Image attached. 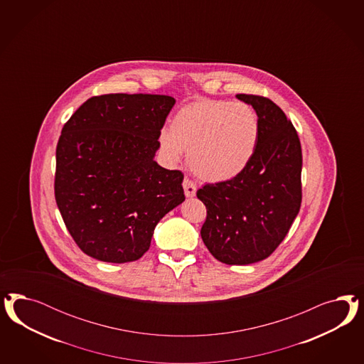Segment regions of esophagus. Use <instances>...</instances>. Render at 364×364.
<instances>
[{
    "mask_svg": "<svg viewBox=\"0 0 364 364\" xmlns=\"http://www.w3.org/2000/svg\"><path fill=\"white\" fill-rule=\"evenodd\" d=\"M183 188H184V193H186L187 198H193V196L196 195V189H198V187H196V184H195L191 178H188V177L184 178Z\"/></svg>",
    "mask_w": 364,
    "mask_h": 364,
    "instance_id": "34e87169",
    "label": "esophagus"
}]
</instances>
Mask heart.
Segmentation results:
<instances>
[{
    "label": "heart",
    "mask_w": 364,
    "mask_h": 364,
    "mask_svg": "<svg viewBox=\"0 0 364 364\" xmlns=\"http://www.w3.org/2000/svg\"><path fill=\"white\" fill-rule=\"evenodd\" d=\"M260 122L245 102L200 99L183 105L163 129L160 145L166 160L176 164L188 151L189 168L208 181L240 175L254 159Z\"/></svg>",
    "instance_id": "1"
}]
</instances>
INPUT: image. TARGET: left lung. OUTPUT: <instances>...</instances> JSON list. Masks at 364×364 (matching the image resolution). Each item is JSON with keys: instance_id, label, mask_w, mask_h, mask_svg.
<instances>
[{"instance_id": "8db88e82", "label": "left lung", "mask_w": 364, "mask_h": 364, "mask_svg": "<svg viewBox=\"0 0 364 364\" xmlns=\"http://www.w3.org/2000/svg\"><path fill=\"white\" fill-rule=\"evenodd\" d=\"M260 122L254 159L240 175L198 191L207 208L201 239L219 262H260L284 240L301 204V146L286 113L263 96L237 95Z\"/></svg>"}]
</instances>
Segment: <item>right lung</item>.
I'll return each mask as SVG.
<instances>
[{
	"label": "right lung",
	"instance_id": "1",
	"mask_svg": "<svg viewBox=\"0 0 364 364\" xmlns=\"http://www.w3.org/2000/svg\"><path fill=\"white\" fill-rule=\"evenodd\" d=\"M175 102L164 95H101L65 122L55 198L84 254L108 263L140 259L157 223L186 200L183 172L154 160Z\"/></svg>",
	"mask_w": 364,
	"mask_h": 364
}]
</instances>
